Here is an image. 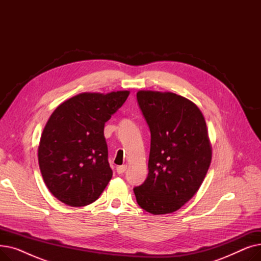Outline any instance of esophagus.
Listing matches in <instances>:
<instances>
[{
	"label": "esophagus",
	"instance_id": "1",
	"mask_svg": "<svg viewBox=\"0 0 261 261\" xmlns=\"http://www.w3.org/2000/svg\"><path fill=\"white\" fill-rule=\"evenodd\" d=\"M126 170H127V166L126 165H121V166H118L116 168V171H117L118 174H122Z\"/></svg>",
	"mask_w": 261,
	"mask_h": 261
}]
</instances>
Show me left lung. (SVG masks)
<instances>
[{
  "mask_svg": "<svg viewBox=\"0 0 261 261\" xmlns=\"http://www.w3.org/2000/svg\"><path fill=\"white\" fill-rule=\"evenodd\" d=\"M151 133L148 176L134 187L136 202L153 215L180 210L203 183L212 162L205 118L191 100L171 92L139 91Z\"/></svg>",
  "mask_w": 261,
  "mask_h": 261,
  "instance_id": "left-lung-1",
  "label": "left lung"
}]
</instances>
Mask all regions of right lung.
<instances>
[{"mask_svg":"<svg viewBox=\"0 0 261 261\" xmlns=\"http://www.w3.org/2000/svg\"><path fill=\"white\" fill-rule=\"evenodd\" d=\"M129 94L81 93L51 113L41 135L38 161L46 187L62 203L86 206L111 180L103 128Z\"/></svg>","mask_w":261,"mask_h":261,"instance_id":"1","label":"right lung"}]
</instances>
